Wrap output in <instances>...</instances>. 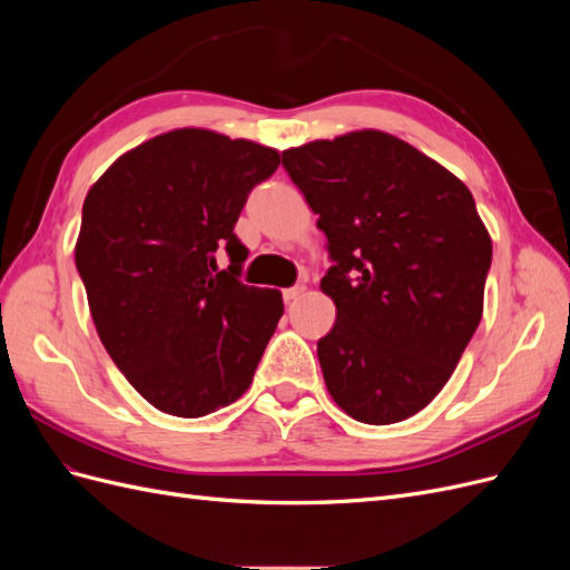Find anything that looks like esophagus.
<instances>
[{
    "mask_svg": "<svg viewBox=\"0 0 570 570\" xmlns=\"http://www.w3.org/2000/svg\"><path fill=\"white\" fill-rule=\"evenodd\" d=\"M304 292H306V287H304V285H295V287H289V289H285V292H283V299H285L287 304H292L295 299H299V297L304 295Z\"/></svg>",
    "mask_w": 570,
    "mask_h": 570,
    "instance_id": "esophagus-1",
    "label": "esophagus"
}]
</instances>
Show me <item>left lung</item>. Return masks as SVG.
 <instances>
[{
  "mask_svg": "<svg viewBox=\"0 0 570 570\" xmlns=\"http://www.w3.org/2000/svg\"><path fill=\"white\" fill-rule=\"evenodd\" d=\"M318 214L335 302L318 340L323 381L347 416L400 423L450 381L482 318L492 239L471 189L383 130H352L283 151Z\"/></svg>",
  "mask_w": 570,
  "mask_h": 570,
  "instance_id": "1",
  "label": "left lung"
}]
</instances>
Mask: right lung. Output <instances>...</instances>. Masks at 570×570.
<instances>
[{
    "instance_id": "1",
    "label": "right lung",
    "mask_w": 570,
    "mask_h": 570,
    "mask_svg": "<svg viewBox=\"0 0 570 570\" xmlns=\"http://www.w3.org/2000/svg\"><path fill=\"white\" fill-rule=\"evenodd\" d=\"M278 166L273 147L176 128L120 154L85 197L76 266L97 335L154 409L199 419L252 385L283 295L237 281L247 249L233 228Z\"/></svg>"
}]
</instances>
